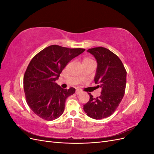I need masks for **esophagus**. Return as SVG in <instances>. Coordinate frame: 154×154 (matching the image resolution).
I'll return each mask as SVG.
<instances>
[{
    "mask_svg": "<svg viewBox=\"0 0 154 154\" xmlns=\"http://www.w3.org/2000/svg\"><path fill=\"white\" fill-rule=\"evenodd\" d=\"M81 93V91H80V90H78V89H77L76 91V94H77V95H78V94H80Z\"/></svg>",
    "mask_w": 154,
    "mask_h": 154,
    "instance_id": "34e87169",
    "label": "esophagus"
}]
</instances>
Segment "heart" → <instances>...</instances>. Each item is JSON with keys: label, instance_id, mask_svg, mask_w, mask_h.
<instances>
[{"label": "heart", "instance_id": "b5f03b06", "mask_svg": "<svg viewBox=\"0 0 154 154\" xmlns=\"http://www.w3.org/2000/svg\"><path fill=\"white\" fill-rule=\"evenodd\" d=\"M93 60L89 58H84L83 59V61H82V63H88V62H92Z\"/></svg>", "mask_w": 154, "mask_h": 154}]
</instances>
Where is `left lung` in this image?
<instances>
[{"label": "left lung", "mask_w": 154, "mask_h": 154, "mask_svg": "<svg viewBox=\"0 0 154 154\" xmlns=\"http://www.w3.org/2000/svg\"><path fill=\"white\" fill-rule=\"evenodd\" d=\"M95 57L97 67L94 77L97 87H101V95L93 97L83 105L87 116L95 119H101L112 114L122 101L127 83V71L117 55L108 49L98 47L88 49Z\"/></svg>", "instance_id": "8db88e82"}]
</instances>
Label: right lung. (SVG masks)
Masks as SVG:
<instances>
[{
    "label": "right lung",
    "mask_w": 154,
    "mask_h": 154,
    "mask_svg": "<svg viewBox=\"0 0 154 154\" xmlns=\"http://www.w3.org/2000/svg\"><path fill=\"white\" fill-rule=\"evenodd\" d=\"M85 50L52 45L32 58L24 76V89L27 103L36 115L52 121L63 114L66 99L75 88L63 89L56 81L67 64Z\"/></svg>",
    "instance_id": "right-lung-1"
}]
</instances>
